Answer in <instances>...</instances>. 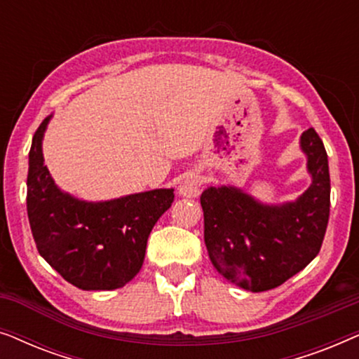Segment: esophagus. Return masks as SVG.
I'll use <instances>...</instances> for the list:
<instances>
[{
  "mask_svg": "<svg viewBox=\"0 0 359 359\" xmlns=\"http://www.w3.org/2000/svg\"><path fill=\"white\" fill-rule=\"evenodd\" d=\"M201 184H203V178L196 173L186 175L183 181H181L178 186V193L183 196V198H198Z\"/></svg>",
  "mask_w": 359,
  "mask_h": 359,
  "instance_id": "esophagus-1",
  "label": "esophagus"
}]
</instances>
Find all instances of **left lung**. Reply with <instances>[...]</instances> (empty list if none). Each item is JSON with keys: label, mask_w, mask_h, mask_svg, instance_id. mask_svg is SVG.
Segmentation results:
<instances>
[{"label": "left lung", "mask_w": 359, "mask_h": 359, "mask_svg": "<svg viewBox=\"0 0 359 359\" xmlns=\"http://www.w3.org/2000/svg\"><path fill=\"white\" fill-rule=\"evenodd\" d=\"M301 149L312 183L292 203L263 204L233 186H210L201 194L210 262L247 291L281 286L320 252L330 215L328 158L312 127L301 135Z\"/></svg>", "instance_id": "left-lung-1"}]
</instances>
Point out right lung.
<instances>
[{
	"label": "right lung",
	"mask_w": 359,
	"mask_h": 359,
	"mask_svg": "<svg viewBox=\"0 0 359 359\" xmlns=\"http://www.w3.org/2000/svg\"><path fill=\"white\" fill-rule=\"evenodd\" d=\"M52 116L39 126L29 151L27 215L41 257L83 291L126 286L140 271L147 240L171 208L173 189H154L102 203L73 198L43 165L42 139Z\"/></svg>",
	"instance_id": "right-lung-1"
}]
</instances>
